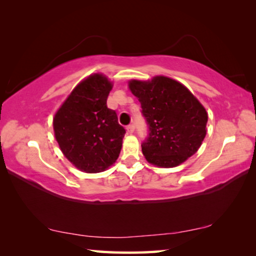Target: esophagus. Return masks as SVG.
Here are the masks:
<instances>
[{
    "mask_svg": "<svg viewBox=\"0 0 256 256\" xmlns=\"http://www.w3.org/2000/svg\"><path fill=\"white\" fill-rule=\"evenodd\" d=\"M126 130H128V133H133L134 130H136V126H134V124H130L126 126Z\"/></svg>",
    "mask_w": 256,
    "mask_h": 256,
    "instance_id": "obj_1",
    "label": "esophagus"
}]
</instances>
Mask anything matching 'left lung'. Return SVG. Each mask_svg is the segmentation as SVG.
I'll list each match as a JSON object with an SVG mask.
<instances>
[{
    "mask_svg": "<svg viewBox=\"0 0 256 256\" xmlns=\"http://www.w3.org/2000/svg\"><path fill=\"white\" fill-rule=\"evenodd\" d=\"M148 125L142 152L150 164L175 167L196 152L206 134L208 114L180 82L166 76L130 82Z\"/></svg>",
    "mask_w": 256,
    "mask_h": 256,
    "instance_id": "obj_1",
    "label": "left lung"
}]
</instances>
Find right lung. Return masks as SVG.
<instances>
[{
	"mask_svg": "<svg viewBox=\"0 0 256 256\" xmlns=\"http://www.w3.org/2000/svg\"><path fill=\"white\" fill-rule=\"evenodd\" d=\"M112 84L102 74L80 82L58 112L53 126L64 156L82 172H99L118 158L125 128L107 107Z\"/></svg>",
	"mask_w": 256,
	"mask_h": 256,
	"instance_id": "right-lung-1",
	"label": "right lung"
}]
</instances>
